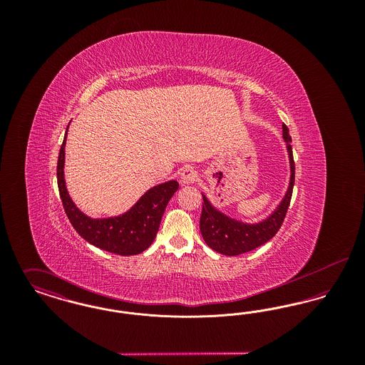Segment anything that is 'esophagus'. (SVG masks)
Returning <instances> with one entry per match:
<instances>
[{"label": "esophagus", "mask_w": 365, "mask_h": 365, "mask_svg": "<svg viewBox=\"0 0 365 365\" xmlns=\"http://www.w3.org/2000/svg\"><path fill=\"white\" fill-rule=\"evenodd\" d=\"M198 179V173L194 168H186L182 171L180 174V182L183 185H189V183H194Z\"/></svg>", "instance_id": "34e87169"}]
</instances>
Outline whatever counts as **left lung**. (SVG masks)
Masks as SVG:
<instances>
[{
	"mask_svg": "<svg viewBox=\"0 0 365 365\" xmlns=\"http://www.w3.org/2000/svg\"><path fill=\"white\" fill-rule=\"evenodd\" d=\"M282 128H283V138L287 143V152L290 157L292 176H290L289 190L286 192L283 201L268 219H265L264 222L257 225H245L241 222L232 220L213 208L207 200V197L202 195L204 204H202V212L200 219V230L204 241L215 252L226 256H238L246 252H250L261 245L268 242L271 238H274L279 228L283 225V220L286 217L290 200L293 195L295 164L293 158V148L290 145L292 137L289 134V128L284 123Z\"/></svg>",
	"mask_w": 365,
	"mask_h": 365,
	"instance_id": "obj_1",
	"label": "left lung"
}]
</instances>
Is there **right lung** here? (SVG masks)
Returning <instances> with one entry per match:
<instances>
[{
    "label": "right lung",
    "mask_w": 365,
    "mask_h": 365,
    "mask_svg": "<svg viewBox=\"0 0 365 365\" xmlns=\"http://www.w3.org/2000/svg\"><path fill=\"white\" fill-rule=\"evenodd\" d=\"M68 130V127H67ZM67 133L57 161V185L67 217L76 232L87 242L120 256L139 255L156 238L161 217L168 201L179 189L176 180H170L146 191L138 202L122 216L109 219H90L75 207L64 180V149Z\"/></svg>",
    "instance_id": "1"
}]
</instances>
